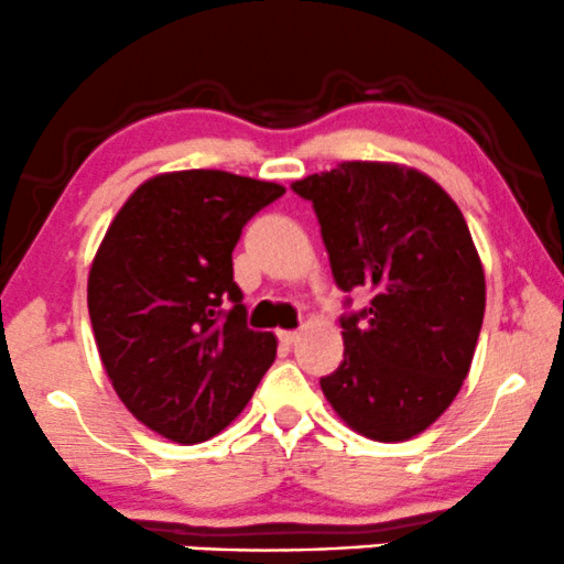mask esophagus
<instances>
[{
    "mask_svg": "<svg viewBox=\"0 0 564 564\" xmlns=\"http://www.w3.org/2000/svg\"><path fill=\"white\" fill-rule=\"evenodd\" d=\"M276 337H280L282 346H295L297 337H301V335H297V333H290V329H282V333H276Z\"/></svg>",
    "mask_w": 564,
    "mask_h": 564,
    "instance_id": "esophagus-1",
    "label": "esophagus"
}]
</instances>
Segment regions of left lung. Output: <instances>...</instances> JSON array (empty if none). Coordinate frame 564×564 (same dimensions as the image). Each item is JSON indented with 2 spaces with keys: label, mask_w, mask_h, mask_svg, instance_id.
Here are the masks:
<instances>
[{
  "label": "left lung",
  "mask_w": 564,
  "mask_h": 564,
  "mask_svg": "<svg viewBox=\"0 0 564 564\" xmlns=\"http://www.w3.org/2000/svg\"><path fill=\"white\" fill-rule=\"evenodd\" d=\"M293 189L314 205L337 288L372 293L340 319L346 350L319 380L324 395L367 438H414L459 393L486 314L465 216L441 184L399 163H340Z\"/></svg>",
  "instance_id": "1"
}]
</instances>
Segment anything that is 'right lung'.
Returning a JSON list of instances; mask_svg holds the SVG:
<instances>
[{
    "mask_svg": "<svg viewBox=\"0 0 564 564\" xmlns=\"http://www.w3.org/2000/svg\"><path fill=\"white\" fill-rule=\"evenodd\" d=\"M282 195L229 171H174L139 184L105 231L86 288L99 359L123 406L163 438H214L274 361L276 337L248 327L231 250Z\"/></svg>",
    "mask_w": 564,
    "mask_h": 564,
    "instance_id": "obj_1",
    "label": "right lung"
}]
</instances>
